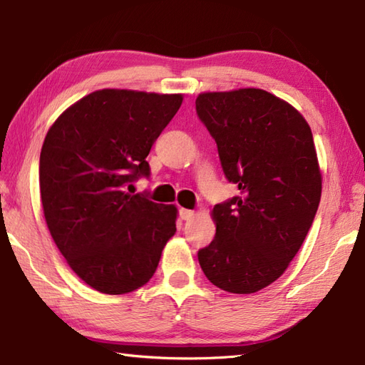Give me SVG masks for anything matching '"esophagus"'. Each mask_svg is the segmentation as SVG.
I'll use <instances>...</instances> for the list:
<instances>
[{"mask_svg":"<svg viewBox=\"0 0 365 365\" xmlns=\"http://www.w3.org/2000/svg\"><path fill=\"white\" fill-rule=\"evenodd\" d=\"M195 217V211H190V209H180V219L182 220H190Z\"/></svg>","mask_w":365,"mask_h":365,"instance_id":"34e87169","label":"esophagus"}]
</instances>
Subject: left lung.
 <instances>
[{"label": "left lung", "mask_w": 365, "mask_h": 365, "mask_svg": "<svg viewBox=\"0 0 365 365\" xmlns=\"http://www.w3.org/2000/svg\"><path fill=\"white\" fill-rule=\"evenodd\" d=\"M196 113L240 190L211 211L215 238L197 261L224 292L256 293L283 275L316 217L322 174L311 127L292 104L261 88L205 91Z\"/></svg>", "instance_id": "1"}]
</instances>
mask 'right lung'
Wrapping results in <instances>:
<instances>
[{
	"instance_id": "right-lung-1",
	"label": "right lung",
	"mask_w": 365,
	"mask_h": 365,
	"mask_svg": "<svg viewBox=\"0 0 365 365\" xmlns=\"http://www.w3.org/2000/svg\"><path fill=\"white\" fill-rule=\"evenodd\" d=\"M182 93L103 88L61 114L40 153L48 230L69 267L104 294L146 285L177 232V206L125 191L150 174L146 156ZM132 185H128L130 190Z\"/></svg>"
}]
</instances>
